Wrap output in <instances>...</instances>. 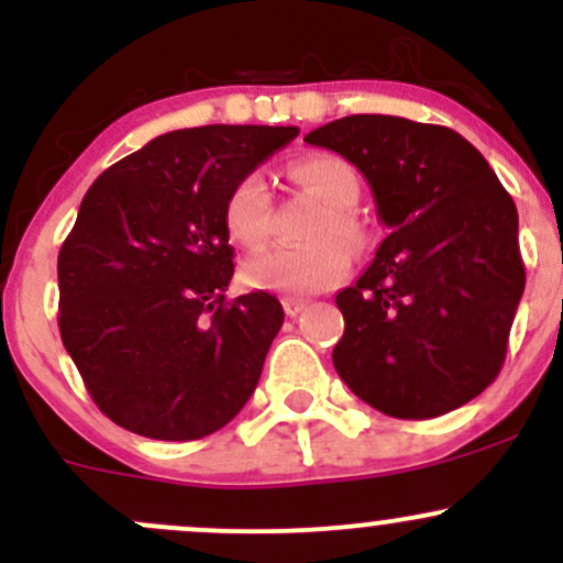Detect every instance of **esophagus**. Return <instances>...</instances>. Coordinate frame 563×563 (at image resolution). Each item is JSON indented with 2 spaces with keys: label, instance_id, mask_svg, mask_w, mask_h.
<instances>
[{
  "label": "esophagus",
  "instance_id": "34e87169",
  "mask_svg": "<svg viewBox=\"0 0 563 563\" xmlns=\"http://www.w3.org/2000/svg\"><path fill=\"white\" fill-rule=\"evenodd\" d=\"M283 310H286L288 318H297L299 313H305V310H308V302H305V299L286 297V299H283Z\"/></svg>",
  "mask_w": 563,
  "mask_h": 563
}]
</instances>
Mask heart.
I'll list each match as a JSON object with an SVG mask.
<instances>
[{
	"mask_svg": "<svg viewBox=\"0 0 563 563\" xmlns=\"http://www.w3.org/2000/svg\"><path fill=\"white\" fill-rule=\"evenodd\" d=\"M291 179L327 203L316 223L313 245L266 247L242 264V280L258 291L305 297L343 280L351 269V247L365 245V231L351 212L360 201V176L338 155L299 157L288 168ZM225 229L242 247H258L272 234V196L264 174L242 176L225 201Z\"/></svg>",
	"mask_w": 563,
	"mask_h": 563,
	"instance_id": "heart-1",
	"label": "heart"
}]
</instances>
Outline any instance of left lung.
<instances>
[{"mask_svg":"<svg viewBox=\"0 0 563 563\" xmlns=\"http://www.w3.org/2000/svg\"><path fill=\"white\" fill-rule=\"evenodd\" d=\"M354 163L391 231L334 297L345 387L397 419H433L496 382L526 288L518 209L485 157L450 128L384 113L305 135Z\"/></svg>","mask_w":563,"mask_h":563,"instance_id":"1","label":"left lung"}]
</instances>
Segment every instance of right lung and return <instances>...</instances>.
<instances>
[{"label":"right lung","mask_w":563,"mask_h":563,"mask_svg":"<svg viewBox=\"0 0 563 563\" xmlns=\"http://www.w3.org/2000/svg\"><path fill=\"white\" fill-rule=\"evenodd\" d=\"M297 128L207 124L157 135L106 168L59 250V332L119 428L196 441L253 395L283 327L272 294L225 302V201Z\"/></svg>","instance_id":"add662e5"}]
</instances>
